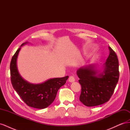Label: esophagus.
I'll return each mask as SVG.
<instances>
[{"label":"esophagus","mask_w":130,"mask_h":130,"mask_svg":"<svg viewBox=\"0 0 130 130\" xmlns=\"http://www.w3.org/2000/svg\"><path fill=\"white\" fill-rule=\"evenodd\" d=\"M68 81H69V82H74V81H75V77H74L73 76H70L69 77Z\"/></svg>","instance_id":"esophagus-1"}]
</instances>
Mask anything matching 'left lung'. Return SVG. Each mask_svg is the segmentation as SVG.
Returning a JSON list of instances; mask_svg holds the SVG:
<instances>
[{
    "instance_id": "8db88e82",
    "label": "left lung",
    "mask_w": 130,
    "mask_h": 130,
    "mask_svg": "<svg viewBox=\"0 0 130 130\" xmlns=\"http://www.w3.org/2000/svg\"><path fill=\"white\" fill-rule=\"evenodd\" d=\"M109 55L105 63L104 72L97 75L94 66L82 67L77 75L81 86L80 100L88 107L96 106L107 102L119 80V62L116 53L109 46Z\"/></svg>"
}]
</instances>
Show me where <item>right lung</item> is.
I'll return each mask as SVG.
<instances>
[{
    "label": "right lung",
    "instance_id": "right-lung-1",
    "mask_svg": "<svg viewBox=\"0 0 130 130\" xmlns=\"http://www.w3.org/2000/svg\"><path fill=\"white\" fill-rule=\"evenodd\" d=\"M24 43L21 46L26 44ZM19 48L12 57L10 63L11 81L13 88L22 100L31 107L45 108L55 99L58 90L63 86L68 76L51 78L41 84H31L25 81L19 74L17 68V58Z\"/></svg>",
    "mask_w": 130,
    "mask_h": 130
}]
</instances>
